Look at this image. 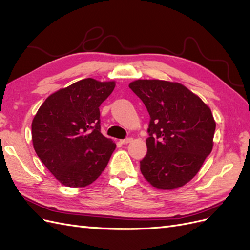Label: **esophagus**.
<instances>
[{"mask_svg": "<svg viewBox=\"0 0 250 250\" xmlns=\"http://www.w3.org/2000/svg\"><path fill=\"white\" fill-rule=\"evenodd\" d=\"M130 142H132V138H126V139H124V140H121V143L124 144V145H126V144L130 143Z\"/></svg>", "mask_w": 250, "mask_h": 250, "instance_id": "1", "label": "esophagus"}]
</instances>
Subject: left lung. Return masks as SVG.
<instances>
[{"mask_svg": "<svg viewBox=\"0 0 250 250\" xmlns=\"http://www.w3.org/2000/svg\"><path fill=\"white\" fill-rule=\"evenodd\" d=\"M132 92L149 112L141 172L154 188L173 190L198 173L213 149L216 123L207 104L176 82L135 80Z\"/></svg>", "mask_w": 250, "mask_h": 250, "instance_id": "8db88e82", "label": "left lung"}]
</instances>
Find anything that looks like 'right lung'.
I'll return each instance as SVG.
<instances>
[{
	"label": "right lung",
	"mask_w": 250,
	"mask_h": 250,
	"mask_svg": "<svg viewBox=\"0 0 250 250\" xmlns=\"http://www.w3.org/2000/svg\"><path fill=\"white\" fill-rule=\"evenodd\" d=\"M115 82L86 78L49 96L32 122L35 152L62 185H90L106 167L116 144L101 133L100 110Z\"/></svg>",
	"instance_id": "add662e5"
}]
</instances>
